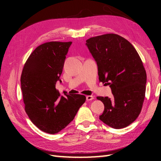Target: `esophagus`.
I'll use <instances>...</instances> for the list:
<instances>
[{
    "label": "esophagus",
    "instance_id": "34e87169",
    "mask_svg": "<svg viewBox=\"0 0 161 161\" xmlns=\"http://www.w3.org/2000/svg\"><path fill=\"white\" fill-rule=\"evenodd\" d=\"M93 99H94V96H93V95H88V96H86L87 101H91L92 100H93Z\"/></svg>",
    "mask_w": 161,
    "mask_h": 161
}]
</instances>
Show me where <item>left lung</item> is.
<instances>
[{"label":"left lung","instance_id":"left-lung-1","mask_svg":"<svg viewBox=\"0 0 161 161\" xmlns=\"http://www.w3.org/2000/svg\"><path fill=\"white\" fill-rule=\"evenodd\" d=\"M86 44L97 62L99 81L109 85L114 95L97 97L104 105L100 119L114 129L125 128L138 117L145 100L142 61L132 44L115 34L91 37Z\"/></svg>","mask_w":161,"mask_h":161}]
</instances>
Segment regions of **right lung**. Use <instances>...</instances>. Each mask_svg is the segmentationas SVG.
Wrapping results in <instances>:
<instances>
[{"label": "right lung", "mask_w": 161, "mask_h": 161, "mask_svg": "<svg viewBox=\"0 0 161 161\" xmlns=\"http://www.w3.org/2000/svg\"><path fill=\"white\" fill-rule=\"evenodd\" d=\"M71 43L50 42L36 47L24 64L20 76L27 115L36 127L50 134L59 132L73 121L86 101L85 95L63 96L56 89Z\"/></svg>", "instance_id": "right-lung-1"}]
</instances>
